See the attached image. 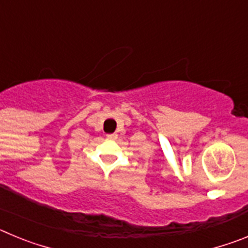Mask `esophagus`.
I'll return each mask as SVG.
<instances>
[{
  "label": "esophagus",
  "instance_id": "obj_1",
  "mask_svg": "<svg viewBox=\"0 0 248 248\" xmlns=\"http://www.w3.org/2000/svg\"><path fill=\"white\" fill-rule=\"evenodd\" d=\"M107 137L109 138V139H117L118 138V134H115V133H113V134H108Z\"/></svg>",
  "mask_w": 248,
  "mask_h": 248
}]
</instances>
